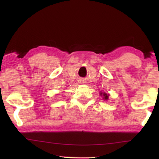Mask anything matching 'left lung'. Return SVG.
Here are the masks:
<instances>
[{
    "label": "left lung",
    "mask_w": 159,
    "mask_h": 159,
    "mask_svg": "<svg viewBox=\"0 0 159 159\" xmlns=\"http://www.w3.org/2000/svg\"><path fill=\"white\" fill-rule=\"evenodd\" d=\"M101 94H102V93H101ZM103 96H104V98H103L104 99H105V100H107L108 99V98H109V97H108V95H107V93H103Z\"/></svg>",
    "instance_id": "obj_1"
}]
</instances>
